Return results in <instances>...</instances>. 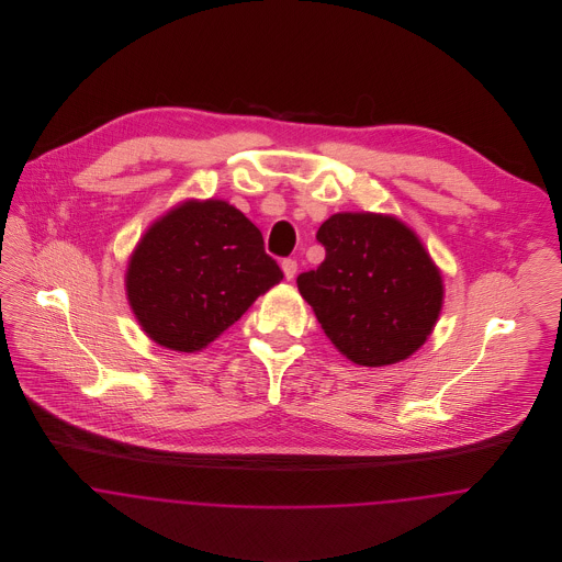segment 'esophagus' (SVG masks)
<instances>
[{
    "label": "esophagus",
    "mask_w": 562,
    "mask_h": 562,
    "mask_svg": "<svg viewBox=\"0 0 562 562\" xmlns=\"http://www.w3.org/2000/svg\"><path fill=\"white\" fill-rule=\"evenodd\" d=\"M282 271H284L286 280H293L294 273H296V261L294 259H284L282 261Z\"/></svg>",
    "instance_id": "34e87169"
}]
</instances>
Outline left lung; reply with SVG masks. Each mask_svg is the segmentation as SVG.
Instances as JSON below:
<instances>
[{
    "instance_id": "left-lung-1",
    "label": "left lung",
    "mask_w": 562,
    "mask_h": 562,
    "mask_svg": "<svg viewBox=\"0 0 562 562\" xmlns=\"http://www.w3.org/2000/svg\"><path fill=\"white\" fill-rule=\"evenodd\" d=\"M316 240L326 257L296 286L335 348L360 367H385L426 344L445 291L413 229L396 216L337 213Z\"/></svg>"
}]
</instances>
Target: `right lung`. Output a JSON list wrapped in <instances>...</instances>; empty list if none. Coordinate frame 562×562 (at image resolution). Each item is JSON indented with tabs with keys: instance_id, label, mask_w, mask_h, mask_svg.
Masks as SVG:
<instances>
[{
	"instance_id": "1",
	"label": "right lung",
	"mask_w": 562,
	"mask_h": 562,
	"mask_svg": "<svg viewBox=\"0 0 562 562\" xmlns=\"http://www.w3.org/2000/svg\"><path fill=\"white\" fill-rule=\"evenodd\" d=\"M284 278L261 232L223 200H188L158 218L134 248L126 293L147 337L200 351Z\"/></svg>"
}]
</instances>
